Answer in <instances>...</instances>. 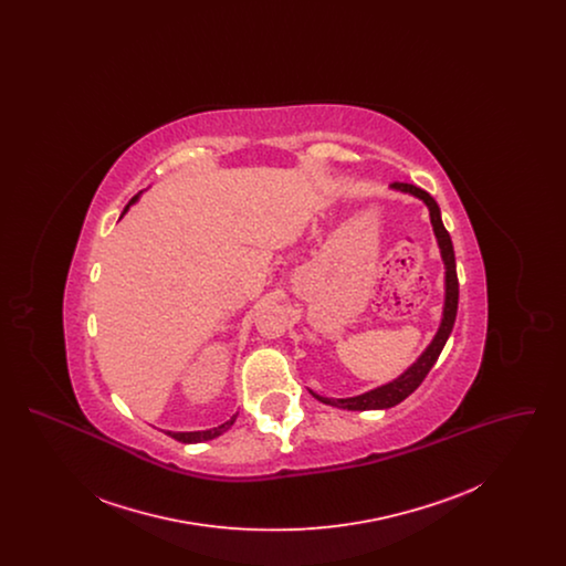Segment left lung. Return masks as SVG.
<instances>
[{"mask_svg": "<svg viewBox=\"0 0 566 566\" xmlns=\"http://www.w3.org/2000/svg\"><path fill=\"white\" fill-rule=\"evenodd\" d=\"M390 189L409 192V195L422 199L429 206L432 229H434L437 242H439V248H441V256H443V263H446V305H443V318H441V326H439L431 346L405 371L403 376L397 377L395 381H390L386 386H379V388L371 390V392L350 397V399H324V397H318V395L312 392L323 403L335 405V407H342V409H352V411H358V409L360 411L363 409H388V407H395V405L401 403L403 399H407L424 381V377L429 376V371H431L432 365L437 363L439 354L443 350V346H446V342H448V337H450V333L454 328V321H457V256H454V245H452V240H450V233L443 227V220H441V212H439L437 201L432 199L427 190L418 189V187L407 185V182H392Z\"/></svg>", "mask_w": 566, "mask_h": 566, "instance_id": "left-lung-1", "label": "left lung"}]
</instances>
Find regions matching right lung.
Segmentation results:
<instances>
[{
    "mask_svg": "<svg viewBox=\"0 0 566 566\" xmlns=\"http://www.w3.org/2000/svg\"><path fill=\"white\" fill-rule=\"evenodd\" d=\"M135 199H137V195H135L134 199L129 201V206L134 203ZM129 206L123 210V214L129 210ZM235 418L238 416H233L231 420H227L224 424H220V427H216V429H210V431H195V432H167L169 437H174V439H178V441H182V443H199V441H208V439H214L218 434H222L224 431H229L231 427H233V422H235Z\"/></svg>",
    "mask_w": 566,
    "mask_h": 566,
    "instance_id": "1",
    "label": "right lung"
}]
</instances>
